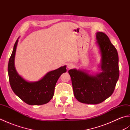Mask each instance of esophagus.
Instances as JSON below:
<instances>
[{"mask_svg": "<svg viewBox=\"0 0 130 130\" xmlns=\"http://www.w3.org/2000/svg\"><path fill=\"white\" fill-rule=\"evenodd\" d=\"M74 67V65L73 64V63H69L67 64V69L69 70V69H72Z\"/></svg>", "mask_w": 130, "mask_h": 130, "instance_id": "1", "label": "esophagus"}]
</instances>
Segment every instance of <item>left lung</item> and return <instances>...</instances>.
<instances>
[{
  "label": "left lung",
  "mask_w": 130,
  "mask_h": 130,
  "mask_svg": "<svg viewBox=\"0 0 130 130\" xmlns=\"http://www.w3.org/2000/svg\"><path fill=\"white\" fill-rule=\"evenodd\" d=\"M101 54V71L94 74L85 70H69L74 96L83 103L96 104L111 96L119 78L118 55L116 48L103 32L96 33Z\"/></svg>",
  "instance_id": "8db88e82"
}]
</instances>
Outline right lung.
<instances>
[{"label":"right lung","mask_w":130,"mask_h":130,"mask_svg":"<svg viewBox=\"0 0 130 130\" xmlns=\"http://www.w3.org/2000/svg\"><path fill=\"white\" fill-rule=\"evenodd\" d=\"M18 39L19 38L14 45L8 62V72L10 87L19 98L29 105H42L48 103L53 97L58 79L62 73L67 72V66L49 71L38 81H27L19 75L15 68V55Z\"/></svg>","instance_id":"1"}]
</instances>
